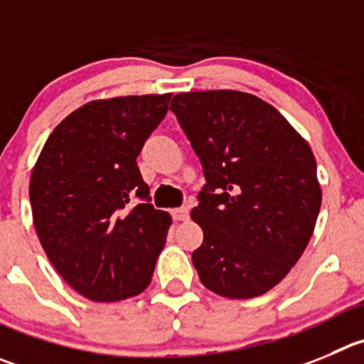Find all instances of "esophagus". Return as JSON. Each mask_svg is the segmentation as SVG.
Returning a JSON list of instances; mask_svg holds the SVG:
<instances>
[{
	"label": "esophagus",
	"mask_w": 364,
	"mask_h": 364,
	"mask_svg": "<svg viewBox=\"0 0 364 364\" xmlns=\"http://www.w3.org/2000/svg\"><path fill=\"white\" fill-rule=\"evenodd\" d=\"M172 217H174V220H186V219H188V210H186V208H174V210H172Z\"/></svg>",
	"instance_id": "34e87169"
}]
</instances>
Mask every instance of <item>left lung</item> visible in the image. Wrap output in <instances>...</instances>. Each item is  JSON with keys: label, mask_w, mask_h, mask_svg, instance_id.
I'll use <instances>...</instances> for the list:
<instances>
[{"label": "left lung", "mask_w": 364, "mask_h": 364, "mask_svg": "<svg viewBox=\"0 0 364 364\" xmlns=\"http://www.w3.org/2000/svg\"><path fill=\"white\" fill-rule=\"evenodd\" d=\"M206 185L192 219L203 228L193 267L206 289L255 298L298 262L321 206L316 159L273 105L242 91H196L172 98Z\"/></svg>", "instance_id": "left-lung-1"}]
</instances>
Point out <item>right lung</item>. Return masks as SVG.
<instances>
[{
  "mask_svg": "<svg viewBox=\"0 0 364 364\" xmlns=\"http://www.w3.org/2000/svg\"><path fill=\"white\" fill-rule=\"evenodd\" d=\"M171 93L93 100L48 136L30 178L33 226L57 273L93 301L151 284L171 215L151 205L136 158Z\"/></svg>",
  "mask_w": 364,
  "mask_h": 364,
  "instance_id": "1",
  "label": "right lung"
}]
</instances>
